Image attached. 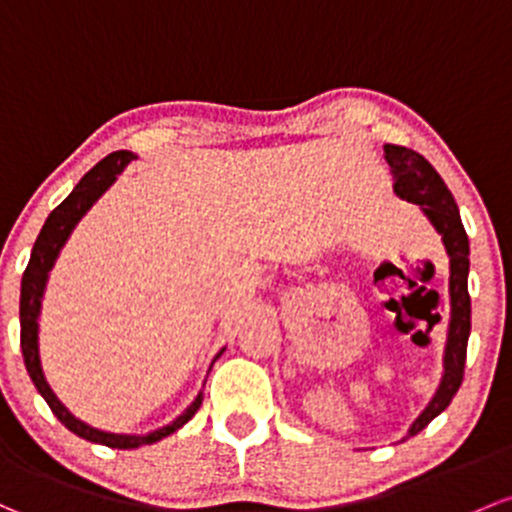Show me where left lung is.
<instances>
[{"label": "left lung", "instance_id": "8db88e82", "mask_svg": "<svg viewBox=\"0 0 512 512\" xmlns=\"http://www.w3.org/2000/svg\"><path fill=\"white\" fill-rule=\"evenodd\" d=\"M385 161L390 164L392 188L405 201L417 203L427 218L432 220L434 228L441 233L446 252L451 257V321L449 338H446L444 355V378L429 402V407L417 417L410 427V437L422 432L437 414H441L459 392L461 380H464L466 365V346H469L471 333V297H469V238H466L464 223H461L459 208H456L454 196L446 188L441 176L432 164L417 154L414 149L397 147V144H385Z\"/></svg>", "mask_w": 512, "mask_h": 512}]
</instances>
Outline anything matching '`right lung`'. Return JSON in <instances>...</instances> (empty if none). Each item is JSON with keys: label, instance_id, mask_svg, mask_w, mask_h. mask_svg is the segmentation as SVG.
<instances>
[{"label": "right lung", "instance_id": "right-lung-1", "mask_svg": "<svg viewBox=\"0 0 512 512\" xmlns=\"http://www.w3.org/2000/svg\"><path fill=\"white\" fill-rule=\"evenodd\" d=\"M134 161V154L129 152H112L107 154L105 159L98 161L88 174L80 179V184L73 188L71 196L61 203L58 208H53L51 215L43 223L39 238L34 242V250H31V260L26 265L24 277H21V301H19V319H21V353H24V363L26 370H29L31 380H34L36 390L41 392L43 400L48 402L51 412L61 419V424H66L73 434L78 437L95 441V444L110 446V449H137V446L144 444H154V441L169 437L174 434L176 429L184 427L188 419L198 412L201 407L203 395L196 397L188 410L176 419L174 424L169 427L157 429V432L147 434V437H125V434H107V432H98V429L88 427L80 419H75L66 407L58 402V397L53 395V390L48 387L46 378H43L41 370V360H39V311H41V297H43V287H46L48 272H51L53 262H56L58 250L63 247V242L68 240L71 230L75 228L80 218H83L85 211L93 206L95 201L107 191V186L117 179L122 169Z\"/></svg>", "mask_w": 512, "mask_h": 512}]
</instances>
